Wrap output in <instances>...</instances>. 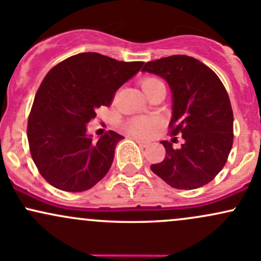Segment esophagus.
<instances>
[{
  "label": "esophagus",
  "instance_id": "obj_1",
  "mask_svg": "<svg viewBox=\"0 0 261 261\" xmlns=\"http://www.w3.org/2000/svg\"><path fill=\"white\" fill-rule=\"evenodd\" d=\"M134 141H136L137 143H138L139 147H142V148H147L148 145H149V143H148V142H144V141H141V139H136V138H134Z\"/></svg>",
  "mask_w": 261,
  "mask_h": 261
}]
</instances>
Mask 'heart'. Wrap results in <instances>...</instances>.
<instances>
[{"instance_id": "heart-1", "label": "heart", "mask_w": 261, "mask_h": 261, "mask_svg": "<svg viewBox=\"0 0 261 261\" xmlns=\"http://www.w3.org/2000/svg\"><path fill=\"white\" fill-rule=\"evenodd\" d=\"M162 82L161 80L155 77H148L144 78V80L141 82L142 89L143 92H148L149 89H152L153 87L161 85ZM158 127V120L153 117H145V116H141V117H133V118L128 119L127 122L124 123V129L128 134L130 136L137 137V138H147L149 137L150 134L153 133L154 130L156 129Z\"/></svg>"}]
</instances>
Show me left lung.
I'll use <instances>...</instances> for the list:
<instances>
[{"instance_id": "obj_1", "label": "left lung", "mask_w": 261, "mask_h": 261, "mask_svg": "<svg viewBox=\"0 0 261 261\" xmlns=\"http://www.w3.org/2000/svg\"><path fill=\"white\" fill-rule=\"evenodd\" d=\"M142 72L168 82L173 98L170 134L184 139L179 149L162 141L165 158L150 169L176 189L205 186L223 169L232 147L234 119L225 87L209 67L184 55L150 61Z\"/></svg>"}]
</instances>
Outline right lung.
<instances>
[{
	"instance_id": "1",
	"label": "right lung",
	"mask_w": 261,
	"mask_h": 261,
	"mask_svg": "<svg viewBox=\"0 0 261 261\" xmlns=\"http://www.w3.org/2000/svg\"><path fill=\"white\" fill-rule=\"evenodd\" d=\"M142 66L86 52L47 73L33 100L27 138L38 172L51 186L85 192L107 174L116 145L124 137L109 130L94 143L87 124L100 106L111 105L117 89Z\"/></svg>"
}]
</instances>
